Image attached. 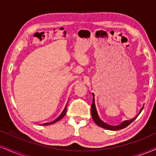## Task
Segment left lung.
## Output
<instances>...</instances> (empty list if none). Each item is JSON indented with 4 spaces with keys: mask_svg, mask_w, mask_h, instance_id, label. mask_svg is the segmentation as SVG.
<instances>
[{
    "mask_svg": "<svg viewBox=\"0 0 156 156\" xmlns=\"http://www.w3.org/2000/svg\"><path fill=\"white\" fill-rule=\"evenodd\" d=\"M93 94V102H92V104H91V115H92L93 120L94 121L95 123H96L97 125H98L99 126L102 127V128L108 129V130H112V131L120 130V129H124L126 126H128L131 123H132V122L134 121V120L136 118V117L134 118V119L129 120V121H124L123 123H121L120 125H118V126H110V125L108 124V123H105V122H103L102 120L100 119V118H99V116L98 115V112H97V110L96 108V105H95L94 94ZM142 109H143V108L140 110V112H141Z\"/></svg>",
    "mask_w": 156,
    "mask_h": 156,
    "instance_id": "8db88e82",
    "label": "left lung"
}]
</instances>
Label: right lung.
Masks as SVG:
<instances>
[{"instance_id":"obj_1","label":"right lung","mask_w":156,"mask_h":156,"mask_svg":"<svg viewBox=\"0 0 156 156\" xmlns=\"http://www.w3.org/2000/svg\"><path fill=\"white\" fill-rule=\"evenodd\" d=\"M66 112H67V105L65 106V109H64V110L62 112V113L60 114L59 115V117L57 118V119H55L54 120V121H52V122H50V123H44V126H47V125H51V124H53V123H56V122H57V121H59V120H61L62 119V118L64 117V116L65 115V114H66Z\"/></svg>"}]
</instances>
